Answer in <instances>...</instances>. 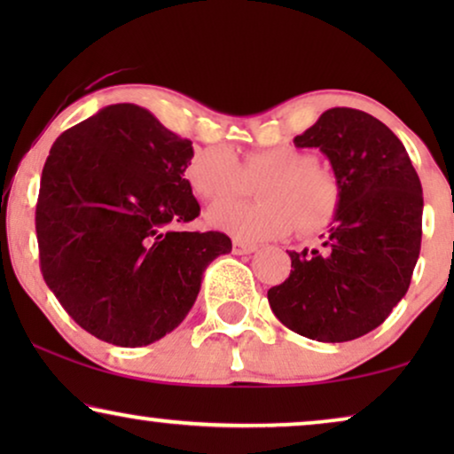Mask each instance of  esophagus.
<instances>
[{"label": "esophagus", "instance_id": "esophagus-1", "mask_svg": "<svg viewBox=\"0 0 454 454\" xmlns=\"http://www.w3.org/2000/svg\"><path fill=\"white\" fill-rule=\"evenodd\" d=\"M256 250H258V246L250 244V241H239V239L233 241V252L235 254H252Z\"/></svg>", "mask_w": 454, "mask_h": 454}]
</instances>
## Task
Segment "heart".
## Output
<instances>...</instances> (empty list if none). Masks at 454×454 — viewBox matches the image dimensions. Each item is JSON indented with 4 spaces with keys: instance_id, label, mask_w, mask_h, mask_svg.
<instances>
[{
    "instance_id": "obj_1",
    "label": "heart",
    "mask_w": 454,
    "mask_h": 454,
    "mask_svg": "<svg viewBox=\"0 0 454 454\" xmlns=\"http://www.w3.org/2000/svg\"><path fill=\"white\" fill-rule=\"evenodd\" d=\"M185 182L210 208L207 221L239 239H277L297 231L314 235L334 221L340 207V182L316 154L295 146L258 148L241 163L231 151L210 146L185 165ZM261 184L256 205H229Z\"/></svg>"
}]
</instances>
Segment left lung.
<instances>
[{"label":"left lung","instance_id":"1","mask_svg":"<svg viewBox=\"0 0 454 454\" xmlns=\"http://www.w3.org/2000/svg\"><path fill=\"white\" fill-rule=\"evenodd\" d=\"M294 142L326 154L340 207L320 250L289 252L291 275L269 289V303L301 337L345 343L380 326L407 294L421 247V184L403 142L365 111L328 109Z\"/></svg>","mask_w":454,"mask_h":454}]
</instances>
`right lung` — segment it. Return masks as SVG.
Wrapping results in <instances>:
<instances>
[{
    "mask_svg": "<svg viewBox=\"0 0 454 454\" xmlns=\"http://www.w3.org/2000/svg\"><path fill=\"white\" fill-rule=\"evenodd\" d=\"M192 142L132 103L66 129L36 202L41 272L86 333L151 345L194 306L207 266L231 252L219 231H184L200 215L184 173Z\"/></svg>",
    "mask_w": 454,
    "mask_h": 454,
    "instance_id": "obj_1",
    "label": "right lung"
}]
</instances>
